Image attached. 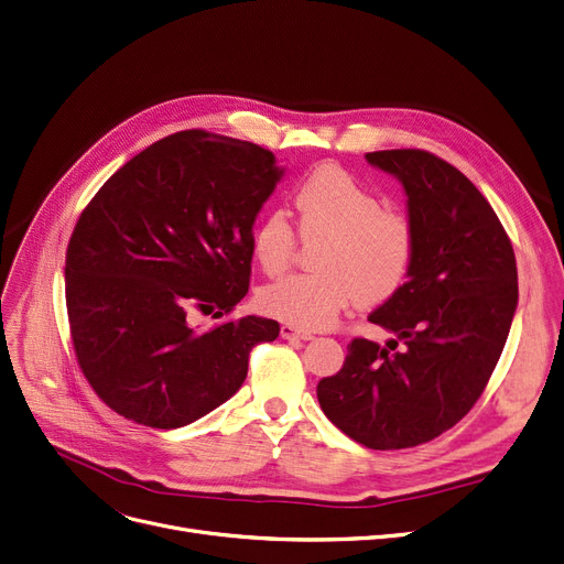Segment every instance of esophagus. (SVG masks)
<instances>
[{
  "mask_svg": "<svg viewBox=\"0 0 564 564\" xmlns=\"http://www.w3.org/2000/svg\"><path fill=\"white\" fill-rule=\"evenodd\" d=\"M281 336L283 338H302V340H308V338H313V334L311 332H306V329H300V327H295V325H281Z\"/></svg>",
  "mask_w": 564,
  "mask_h": 564,
  "instance_id": "esophagus-1",
  "label": "esophagus"
}]
</instances>
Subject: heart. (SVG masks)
I'll list each match as a JSON object with an SVG mask.
<instances>
[{
    "label": "heart",
    "mask_w": 564,
    "mask_h": 564,
    "mask_svg": "<svg viewBox=\"0 0 564 564\" xmlns=\"http://www.w3.org/2000/svg\"><path fill=\"white\" fill-rule=\"evenodd\" d=\"M297 228L317 243V272L290 274L260 290L262 313L300 329H323L355 300L373 308L397 297L417 260L410 218L387 212L382 198L346 170L321 165L295 193ZM297 249L285 212H269L253 235V253L267 274H281Z\"/></svg>",
    "instance_id": "1"
}]
</instances>
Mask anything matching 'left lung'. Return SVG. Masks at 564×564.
Returning <instances> with one entry per match:
<instances>
[{
  "label": "left lung",
  "mask_w": 564,
  "mask_h": 564,
  "mask_svg": "<svg viewBox=\"0 0 564 564\" xmlns=\"http://www.w3.org/2000/svg\"><path fill=\"white\" fill-rule=\"evenodd\" d=\"M366 161L403 184L417 260L399 295L369 315L397 338L387 348L352 338L343 369L317 382V401L355 443L408 449L449 431L481 397L517 311V258L494 207L452 163L424 150Z\"/></svg>",
  "instance_id": "8db88e82"
}]
</instances>
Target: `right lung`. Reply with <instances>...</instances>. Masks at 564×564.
Here are the masks:
<instances>
[{
    "label": "right lung",
    "instance_id": "1",
    "mask_svg": "<svg viewBox=\"0 0 564 564\" xmlns=\"http://www.w3.org/2000/svg\"><path fill=\"white\" fill-rule=\"evenodd\" d=\"M283 170L260 144L203 129L165 135L83 209L66 249V311L80 371L121 417L180 429L226 403L267 317H224L249 292L253 221Z\"/></svg>",
    "mask_w": 564,
    "mask_h": 564
}]
</instances>
